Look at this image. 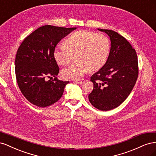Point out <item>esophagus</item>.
I'll return each mask as SVG.
<instances>
[{
	"mask_svg": "<svg viewBox=\"0 0 156 156\" xmlns=\"http://www.w3.org/2000/svg\"><path fill=\"white\" fill-rule=\"evenodd\" d=\"M84 80H85V79H77V80H75V83H77V84H82V83L84 81Z\"/></svg>",
	"mask_w": 156,
	"mask_h": 156,
	"instance_id": "esophagus-1",
	"label": "esophagus"
}]
</instances>
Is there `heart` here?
I'll return each mask as SVG.
<instances>
[{
	"mask_svg": "<svg viewBox=\"0 0 156 156\" xmlns=\"http://www.w3.org/2000/svg\"><path fill=\"white\" fill-rule=\"evenodd\" d=\"M64 43L65 46L55 49L54 56L61 66H67L77 59V62L62 71V77L69 80L80 79L88 70L100 69L106 62L111 48L107 36L87 30L73 32Z\"/></svg>",
	"mask_w": 156,
	"mask_h": 156,
	"instance_id": "heart-1",
	"label": "heart"
}]
</instances>
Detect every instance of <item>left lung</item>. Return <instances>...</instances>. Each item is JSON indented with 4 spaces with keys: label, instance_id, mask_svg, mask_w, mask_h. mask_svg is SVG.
I'll use <instances>...</instances> for the list:
<instances>
[{
    "label": "left lung",
    "instance_id": "obj_1",
    "mask_svg": "<svg viewBox=\"0 0 156 156\" xmlns=\"http://www.w3.org/2000/svg\"><path fill=\"white\" fill-rule=\"evenodd\" d=\"M98 30L110 37L111 47L105 65L90 77L94 88L88 99L94 107L106 111L119 106L129 95L138 77V59L124 37L111 30Z\"/></svg>",
    "mask_w": 156,
    "mask_h": 156
}]
</instances>
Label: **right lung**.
<instances>
[{
    "mask_svg": "<svg viewBox=\"0 0 156 156\" xmlns=\"http://www.w3.org/2000/svg\"><path fill=\"white\" fill-rule=\"evenodd\" d=\"M76 29L52 25L39 27L26 37L16 56V76L23 95L33 105L45 107L62 97L69 81L56 77L59 67L54 56L56 45L64 37ZM54 79L51 81L46 77Z\"/></svg>",
    "mask_w": 156,
    "mask_h": 156,
    "instance_id": "right-lung-1",
    "label": "right lung"
}]
</instances>
